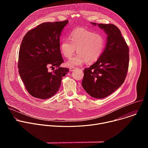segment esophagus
I'll return each mask as SVG.
<instances>
[{
    "mask_svg": "<svg viewBox=\"0 0 148 148\" xmlns=\"http://www.w3.org/2000/svg\"><path fill=\"white\" fill-rule=\"evenodd\" d=\"M75 69V67H70V71H74V70Z\"/></svg>",
    "mask_w": 148,
    "mask_h": 148,
    "instance_id": "esophagus-1",
    "label": "esophagus"
}]
</instances>
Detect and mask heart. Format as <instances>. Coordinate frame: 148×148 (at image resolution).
Segmentation results:
<instances>
[{
  "label": "heart",
  "instance_id": "obj_1",
  "mask_svg": "<svg viewBox=\"0 0 148 148\" xmlns=\"http://www.w3.org/2000/svg\"><path fill=\"white\" fill-rule=\"evenodd\" d=\"M69 38L63 39L60 44V50L66 58L71 57L77 49L78 53L67 62L69 67L79 66L87 62L92 64L101 56L106 40L101 33H94L86 29L78 27L69 34Z\"/></svg>",
  "mask_w": 148,
  "mask_h": 148
}]
</instances>
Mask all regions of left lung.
<instances>
[{
  "mask_svg": "<svg viewBox=\"0 0 148 148\" xmlns=\"http://www.w3.org/2000/svg\"><path fill=\"white\" fill-rule=\"evenodd\" d=\"M98 25L108 35L107 43L100 58L84 70L82 86L90 96L101 99L111 94L123 83L129 67L130 50L115 25Z\"/></svg>",
  "mask_w": 148,
  "mask_h": 148,
  "instance_id": "obj_1",
  "label": "left lung"
}]
</instances>
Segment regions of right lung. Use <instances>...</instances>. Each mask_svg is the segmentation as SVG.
<instances>
[{
	"label": "right lung",
	"instance_id": "add662e5",
	"mask_svg": "<svg viewBox=\"0 0 148 148\" xmlns=\"http://www.w3.org/2000/svg\"><path fill=\"white\" fill-rule=\"evenodd\" d=\"M45 22L29 30L19 49L18 68L20 76L29 93L37 98L53 97L59 90L62 78L69 71L60 67L64 62L60 50V37L68 23ZM56 69L50 72L49 68Z\"/></svg>",
	"mask_w": 148,
	"mask_h": 148
}]
</instances>
